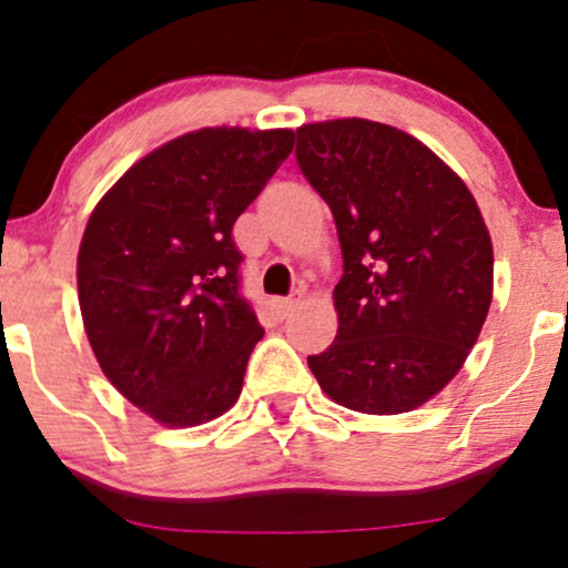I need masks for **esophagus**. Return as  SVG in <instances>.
Returning a JSON list of instances; mask_svg holds the SVG:
<instances>
[{"label":"esophagus","instance_id":"esophagus-1","mask_svg":"<svg viewBox=\"0 0 568 568\" xmlns=\"http://www.w3.org/2000/svg\"><path fill=\"white\" fill-rule=\"evenodd\" d=\"M298 302H302V291H296V293H293V296H288V298H277V302H275L277 315H280V317H288L291 312L298 306Z\"/></svg>","mask_w":568,"mask_h":568}]
</instances>
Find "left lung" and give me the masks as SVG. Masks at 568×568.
I'll use <instances>...</instances> for the list:
<instances>
[{"label":"left lung","mask_w":568,"mask_h":568,"mask_svg":"<svg viewBox=\"0 0 568 568\" xmlns=\"http://www.w3.org/2000/svg\"><path fill=\"white\" fill-rule=\"evenodd\" d=\"M296 160L334 213L344 275L338 331L306 357L338 406L406 414L465 366L494 291V247L465 181L433 149L382 122L296 128Z\"/></svg>","instance_id":"8db88e82"}]
</instances>
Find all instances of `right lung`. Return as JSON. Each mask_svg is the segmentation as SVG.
I'll list each match as a JSON object with an SVG mask.
<instances>
[{
  "mask_svg": "<svg viewBox=\"0 0 568 568\" xmlns=\"http://www.w3.org/2000/svg\"><path fill=\"white\" fill-rule=\"evenodd\" d=\"M293 130L202 128L98 200L77 256L84 334L106 379L165 427L230 410L264 328L240 296L232 226L293 152Z\"/></svg>",
  "mask_w": 568,
  "mask_h": 568,
  "instance_id": "1",
  "label": "right lung"
}]
</instances>
